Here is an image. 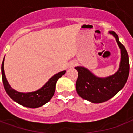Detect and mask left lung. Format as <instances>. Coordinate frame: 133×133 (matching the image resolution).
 Returning a JSON list of instances; mask_svg holds the SVG:
<instances>
[{
	"instance_id": "8db88e82",
	"label": "left lung",
	"mask_w": 133,
	"mask_h": 133,
	"mask_svg": "<svg viewBox=\"0 0 133 133\" xmlns=\"http://www.w3.org/2000/svg\"><path fill=\"white\" fill-rule=\"evenodd\" d=\"M110 33L114 36L121 50L120 68L114 75L105 78H99L83 67H75L78 77L76 81L78 94L85 100L94 103H100L110 100L125 85L130 71L128 54L125 48L120 43L114 31Z\"/></svg>"
}]
</instances>
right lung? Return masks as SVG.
Listing matches in <instances>:
<instances>
[{"instance_id":"obj_1","label":"right lung","mask_w":133,"mask_h":133,"mask_svg":"<svg viewBox=\"0 0 133 133\" xmlns=\"http://www.w3.org/2000/svg\"><path fill=\"white\" fill-rule=\"evenodd\" d=\"M1 72L3 83L8 95L14 101H16V103H19L21 105L30 108H35L43 105L50 100L54 95L55 85L57 81L59 78L62 77V75L65 73L66 71L64 70L53 75L41 89L36 90L35 92H27V93L17 92L16 90L13 89L8 84V82L7 81V79L5 75L4 59L2 63Z\"/></svg>"}]
</instances>
